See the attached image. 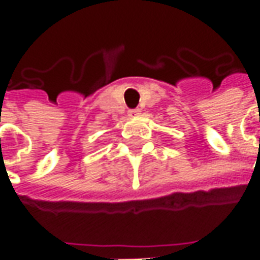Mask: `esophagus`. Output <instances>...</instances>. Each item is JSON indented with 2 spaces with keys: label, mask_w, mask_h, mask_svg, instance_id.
<instances>
[{
  "label": "esophagus",
  "mask_w": 260,
  "mask_h": 260,
  "mask_svg": "<svg viewBox=\"0 0 260 260\" xmlns=\"http://www.w3.org/2000/svg\"><path fill=\"white\" fill-rule=\"evenodd\" d=\"M128 114H129V117H136V115H139V114H141V111H139L138 108H135V110H129Z\"/></svg>",
  "instance_id": "esophagus-1"
}]
</instances>
